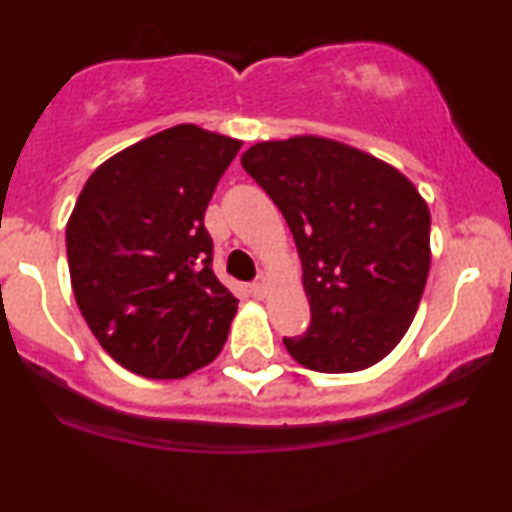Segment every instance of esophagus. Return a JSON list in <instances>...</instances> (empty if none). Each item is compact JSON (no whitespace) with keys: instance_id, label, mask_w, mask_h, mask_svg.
Masks as SVG:
<instances>
[{"instance_id":"esophagus-1","label":"esophagus","mask_w":512,"mask_h":512,"mask_svg":"<svg viewBox=\"0 0 512 512\" xmlns=\"http://www.w3.org/2000/svg\"><path fill=\"white\" fill-rule=\"evenodd\" d=\"M252 295H255V298H264V295H267V291H269V281H267V276H257L255 281H252Z\"/></svg>"}]
</instances>
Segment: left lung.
<instances>
[{"instance_id": "8db88e82", "label": "left lung", "mask_w": 512, "mask_h": 512, "mask_svg": "<svg viewBox=\"0 0 512 512\" xmlns=\"http://www.w3.org/2000/svg\"><path fill=\"white\" fill-rule=\"evenodd\" d=\"M240 164L281 209L303 262L310 329L283 346L315 372H360L410 329L427 286L429 207L396 166L319 135L264 140Z\"/></svg>"}]
</instances>
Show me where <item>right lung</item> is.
<instances>
[{
    "instance_id": "obj_1",
    "label": "right lung",
    "mask_w": 512,
    "mask_h": 512,
    "mask_svg": "<svg viewBox=\"0 0 512 512\" xmlns=\"http://www.w3.org/2000/svg\"><path fill=\"white\" fill-rule=\"evenodd\" d=\"M240 140L195 123L116 152L80 190L71 286L100 346L147 379H181L224 348L238 300L212 272L205 209Z\"/></svg>"
}]
</instances>
